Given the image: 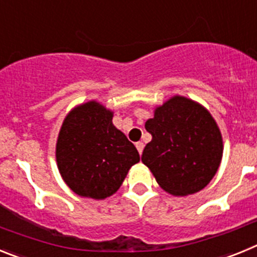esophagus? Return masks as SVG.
I'll return each mask as SVG.
<instances>
[{
	"label": "esophagus",
	"instance_id": "esophagus-1",
	"mask_svg": "<svg viewBox=\"0 0 257 257\" xmlns=\"http://www.w3.org/2000/svg\"><path fill=\"white\" fill-rule=\"evenodd\" d=\"M135 145H136V148H138V151H139V153L142 154L143 153V149H144V143L138 142Z\"/></svg>",
	"mask_w": 257,
	"mask_h": 257
}]
</instances>
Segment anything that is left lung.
<instances>
[{
	"label": "left lung",
	"instance_id": "obj_1",
	"mask_svg": "<svg viewBox=\"0 0 257 257\" xmlns=\"http://www.w3.org/2000/svg\"><path fill=\"white\" fill-rule=\"evenodd\" d=\"M152 142L142 161L172 196L199 192L212 180L222 157V138L212 115L192 99L172 96L145 122Z\"/></svg>",
	"mask_w": 257,
	"mask_h": 257
}]
</instances>
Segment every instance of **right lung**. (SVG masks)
Listing matches in <instances>:
<instances>
[{
  "instance_id": "right-lung-1",
  "label": "right lung",
  "mask_w": 257,
  "mask_h": 257,
  "mask_svg": "<svg viewBox=\"0 0 257 257\" xmlns=\"http://www.w3.org/2000/svg\"><path fill=\"white\" fill-rule=\"evenodd\" d=\"M113 112L97 101L77 105L67 114L56 142L61 178L81 197L104 199L114 194L139 152L112 122Z\"/></svg>"
}]
</instances>
